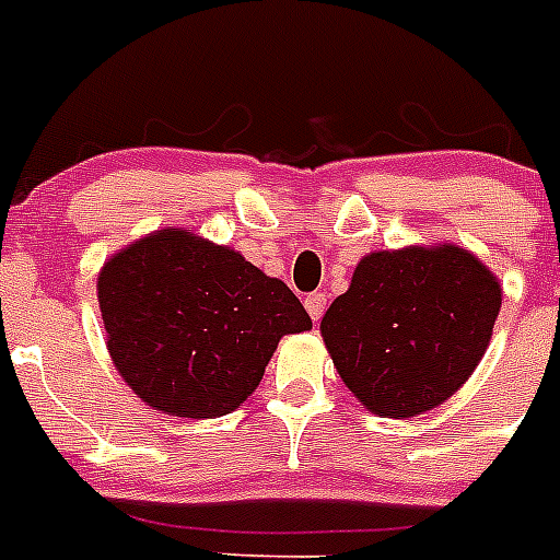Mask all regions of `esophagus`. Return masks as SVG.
<instances>
[{
	"label": "esophagus",
	"instance_id": "34e87169",
	"mask_svg": "<svg viewBox=\"0 0 560 560\" xmlns=\"http://www.w3.org/2000/svg\"><path fill=\"white\" fill-rule=\"evenodd\" d=\"M325 303H328V300H325L323 291H314V294L305 296V311H308L314 323H319V316H323V311H325Z\"/></svg>",
	"mask_w": 560,
	"mask_h": 560
}]
</instances>
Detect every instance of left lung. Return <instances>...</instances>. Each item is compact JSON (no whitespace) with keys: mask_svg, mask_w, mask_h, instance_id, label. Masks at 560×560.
I'll return each mask as SVG.
<instances>
[{"mask_svg":"<svg viewBox=\"0 0 560 560\" xmlns=\"http://www.w3.org/2000/svg\"><path fill=\"white\" fill-rule=\"evenodd\" d=\"M499 280L454 244L370 252L323 316L350 393L375 415L415 418L452 398L491 345Z\"/></svg>","mask_w":560,"mask_h":560,"instance_id":"left-lung-1","label":"left lung"}]
</instances>
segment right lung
I'll list each match as a JSON object with an SVG mask.
<instances>
[{"instance_id": "add662e5", "label": "right lung", "mask_w": 560, "mask_h": 560, "mask_svg": "<svg viewBox=\"0 0 560 560\" xmlns=\"http://www.w3.org/2000/svg\"><path fill=\"white\" fill-rule=\"evenodd\" d=\"M97 303L114 368L148 407L176 418L237 409L277 341L311 328L283 280L187 230H156L108 257Z\"/></svg>"}]
</instances>
